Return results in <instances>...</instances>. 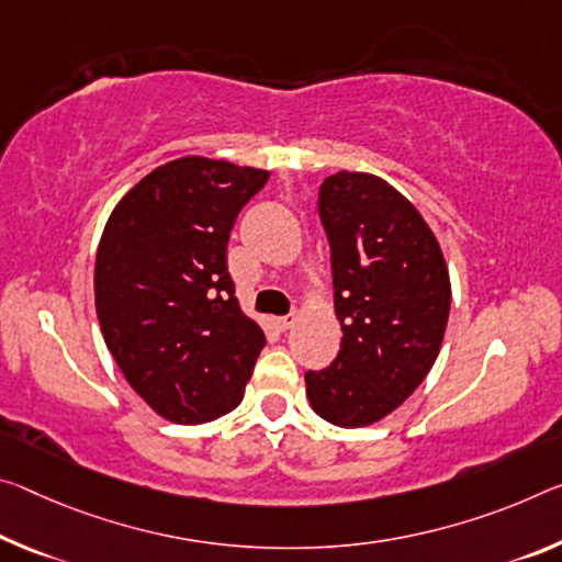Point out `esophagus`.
Here are the masks:
<instances>
[{
  "mask_svg": "<svg viewBox=\"0 0 562 562\" xmlns=\"http://www.w3.org/2000/svg\"><path fill=\"white\" fill-rule=\"evenodd\" d=\"M292 323H295V315H284V317L274 319V325H278V329H282V333H284V329H290Z\"/></svg>",
  "mask_w": 562,
  "mask_h": 562,
  "instance_id": "34e87169",
  "label": "esophagus"
}]
</instances>
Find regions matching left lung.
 <instances>
[{
	"mask_svg": "<svg viewBox=\"0 0 562 562\" xmlns=\"http://www.w3.org/2000/svg\"><path fill=\"white\" fill-rule=\"evenodd\" d=\"M340 352L307 370L315 413L340 427L382 420L415 393L438 358L450 315V274L432 229L393 184L337 172L319 184Z\"/></svg>",
	"mask_w": 562,
	"mask_h": 562,
	"instance_id": "8db88e82",
	"label": "left lung"
}]
</instances>
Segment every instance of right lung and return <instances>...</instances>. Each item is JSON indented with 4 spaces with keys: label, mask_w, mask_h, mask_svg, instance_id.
<instances>
[{
    "label": "right lung",
    "mask_w": 562,
    "mask_h": 562,
    "mask_svg": "<svg viewBox=\"0 0 562 562\" xmlns=\"http://www.w3.org/2000/svg\"><path fill=\"white\" fill-rule=\"evenodd\" d=\"M270 172L182 157L149 172L106 220L97 317L114 362L157 415L210 423L243 403L265 335L235 297L227 243Z\"/></svg>",
    "instance_id": "1"
}]
</instances>
